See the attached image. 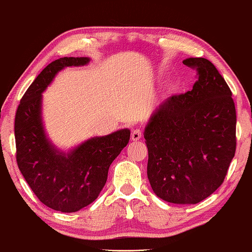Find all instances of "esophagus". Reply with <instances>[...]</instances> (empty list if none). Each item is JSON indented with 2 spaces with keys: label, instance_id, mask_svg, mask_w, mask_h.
Returning <instances> with one entry per match:
<instances>
[{
  "label": "esophagus",
  "instance_id": "34e87169",
  "mask_svg": "<svg viewBox=\"0 0 252 252\" xmlns=\"http://www.w3.org/2000/svg\"><path fill=\"white\" fill-rule=\"evenodd\" d=\"M142 137V131L140 129H134L131 133V139L132 140H139Z\"/></svg>",
  "mask_w": 252,
  "mask_h": 252
}]
</instances>
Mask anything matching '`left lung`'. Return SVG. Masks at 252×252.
<instances>
[{
    "label": "left lung",
    "instance_id": "8db88e82",
    "mask_svg": "<svg viewBox=\"0 0 252 252\" xmlns=\"http://www.w3.org/2000/svg\"><path fill=\"white\" fill-rule=\"evenodd\" d=\"M192 90L159 105L145 130L154 192L173 204H198L224 182L236 149L232 92L212 62L190 58Z\"/></svg>",
    "mask_w": 252,
    "mask_h": 252
}]
</instances>
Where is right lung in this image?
<instances>
[{"mask_svg":"<svg viewBox=\"0 0 252 252\" xmlns=\"http://www.w3.org/2000/svg\"><path fill=\"white\" fill-rule=\"evenodd\" d=\"M88 58H61L50 63L22 96L14 119L19 170L40 202L62 213H74L98 197L108 168L130 139L123 129L89 139L71 154H60L45 137L42 93L64 66L84 65Z\"/></svg>","mask_w":252,"mask_h":252,"instance_id":"add662e5","label":"right lung"}]
</instances>
